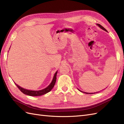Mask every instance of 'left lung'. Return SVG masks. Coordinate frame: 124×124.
Wrapping results in <instances>:
<instances>
[{
    "label": "left lung",
    "instance_id": "obj_1",
    "mask_svg": "<svg viewBox=\"0 0 124 124\" xmlns=\"http://www.w3.org/2000/svg\"><path fill=\"white\" fill-rule=\"evenodd\" d=\"M97 24V25H98V26H99V27L100 28H101V29H102L103 30H104V31H107V30H106V29H105V28H104L103 27V26H101L100 24ZM78 91H80V92H83L81 91L80 90H79V89H78ZM83 93H91H91H92V94H93V93H86V92H83ZM97 93H98V92H97Z\"/></svg>",
    "mask_w": 124,
    "mask_h": 124
}]
</instances>
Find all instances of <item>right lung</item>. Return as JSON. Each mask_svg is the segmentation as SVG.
Returning a JSON list of instances; mask_svg holds the SVG:
<instances>
[{
    "label": "right lung",
    "instance_id": "1",
    "mask_svg": "<svg viewBox=\"0 0 124 124\" xmlns=\"http://www.w3.org/2000/svg\"><path fill=\"white\" fill-rule=\"evenodd\" d=\"M57 72H56V73H55L54 78H53V80H52L51 83L48 85L47 87H46V88H44L43 89L40 90V91H30V90H27V89H24L23 88H22L20 86L17 85L16 83H15V84L16 85L18 88L25 95L31 96H41L44 94H46V93L50 92L52 90V89L53 88L56 81V75H57Z\"/></svg>",
    "mask_w": 124,
    "mask_h": 124
}]
</instances>
